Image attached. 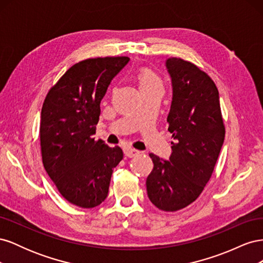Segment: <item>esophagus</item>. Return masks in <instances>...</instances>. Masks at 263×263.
I'll return each mask as SVG.
<instances>
[{"label":"esophagus","instance_id":"esophagus-1","mask_svg":"<svg viewBox=\"0 0 263 263\" xmlns=\"http://www.w3.org/2000/svg\"><path fill=\"white\" fill-rule=\"evenodd\" d=\"M124 154H125V156L126 157H128V158H134V157H136L137 155H139L140 153L138 150H136V149H133V148H125V150H124Z\"/></svg>","mask_w":263,"mask_h":263}]
</instances>
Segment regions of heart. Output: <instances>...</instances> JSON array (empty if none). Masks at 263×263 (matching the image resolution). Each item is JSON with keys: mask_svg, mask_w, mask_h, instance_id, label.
I'll return each mask as SVG.
<instances>
[{"mask_svg": "<svg viewBox=\"0 0 263 263\" xmlns=\"http://www.w3.org/2000/svg\"><path fill=\"white\" fill-rule=\"evenodd\" d=\"M137 81L139 84V89L141 91L148 90H161L163 87L162 79L154 70L144 68L137 73Z\"/></svg>", "mask_w": 263, "mask_h": 263, "instance_id": "1", "label": "heart"}]
</instances>
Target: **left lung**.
<instances>
[{
	"label": "left lung",
	"mask_w": 263,
	"mask_h": 263,
	"mask_svg": "<svg viewBox=\"0 0 263 263\" xmlns=\"http://www.w3.org/2000/svg\"><path fill=\"white\" fill-rule=\"evenodd\" d=\"M173 98L166 118L172 134L170 160L149 154L154 169L146 181L156 208L177 212L193 203L210 181L225 138L219 95L211 77L194 63L166 60Z\"/></svg>",
	"instance_id": "obj_1"
}]
</instances>
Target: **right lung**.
<instances>
[{
    "label": "right lung",
    "mask_w": 263,
    "mask_h": 263,
    "mask_svg": "<svg viewBox=\"0 0 263 263\" xmlns=\"http://www.w3.org/2000/svg\"><path fill=\"white\" fill-rule=\"evenodd\" d=\"M128 57L91 58L66 71L47 93L39 139L43 163L59 193L82 209L105 200L110 177L123 159L118 146L94 140L101 101Z\"/></svg>",
    "instance_id": "right-lung-1"
}]
</instances>
